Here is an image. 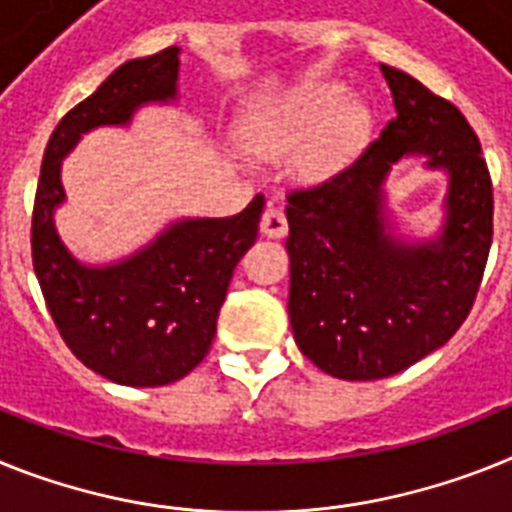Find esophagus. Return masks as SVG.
<instances>
[{"instance_id":"obj_1","label":"esophagus","mask_w":512,"mask_h":512,"mask_svg":"<svg viewBox=\"0 0 512 512\" xmlns=\"http://www.w3.org/2000/svg\"><path fill=\"white\" fill-rule=\"evenodd\" d=\"M260 231L268 239H283L286 231H289V223H286V216H283L281 205L270 203L263 213V221H260Z\"/></svg>"}]
</instances>
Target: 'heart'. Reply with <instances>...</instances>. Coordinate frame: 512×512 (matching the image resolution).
<instances>
[{
    "label": "heart",
    "mask_w": 512,
    "mask_h": 512,
    "mask_svg": "<svg viewBox=\"0 0 512 512\" xmlns=\"http://www.w3.org/2000/svg\"><path fill=\"white\" fill-rule=\"evenodd\" d=\"M369 132V111L349 98L341 85L307 88L252 130V143L263 153L281 156L296 145V171L307 179H322L341 171Z\"/></svg>",
    "instance_id": "heart-1"
}]
</instances>
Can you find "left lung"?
<instances>
[{"mask_svg": "<svg viewBox=\"0 0 512 512\" xmlns=\"http://www.w3.org/2000/svg\"><path fill=\"white\" fill-rule=\"evenodd\" d=\"M395 117L375 143L315 190L289 197V320L309 362L338 380L398 375L466 320L492 244V182L482 145L453 103L380 64ZM406 157L446 174L441 223L403 235L389 174Z\"/></svg>", "mask_w": 512, "mask_h": 512, "instance_id": "1", "label": "left lung"}]
</instances>
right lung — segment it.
Listing matches in <instances>:
<instances>
[{
    "instance_id": "obj_1",
    "label": "right lung",
    "mask_w": 512,
    "mask_h": 512,
    "mask_svg": "<svg viewBox=\"0 0 512 512\" xmlns=\"http://www.w3.org/2000/svg\"><path fill=\"white\" fill-rule=\"evenodd\" d=\"M179 57L171 46L130 59L77 103L51 132L33 205V268L64 343L96 375L132 388L169 385L203 362L265 205L257 195L229 218H174L111 263H83L64 244L54 221L67 203L62 161L88 132L130 127L145 106L179 103Z\"/></svg>"
}]
</instances>
